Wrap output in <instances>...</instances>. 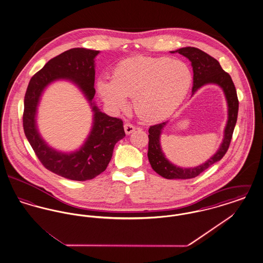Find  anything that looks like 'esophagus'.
<instances>
[{
    "instance_id": "34e87169",
    "label": "esophagus",
    "mask_w": 263,
    "mask_h": 263,
    "mask_svg": "<svg viewBox=\"0 0 263 263\" xmlns=\"http://www.w3.org/2000/svg\"><path fill=\"white\" fill-rule=\"evenodd\" d=\"M135 126L132 125L131 123H125L124 124V130H125V133L127 135H130L131 133H133L135 131Z\"/></svg>"
}]
</instances>
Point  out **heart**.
<instances>
[{
    "instance_id": "1",
    "label": "heart",
    "mask_w": 263,
    "mask_h": 263,
    "mask_svg": "<svg viewBox=\"0 0 263 263\" xmlns=\"http://www.w3.org/2000/svg\"><path fill=\"white\" fill-rule=\"evenodd\" d=\"M186 63L167 57L135 56L116 65L112 78L101 76L97 88L102 100L123 108L134 97V108L146 121L168 117L185 99L192 84Z\"/></svg>"
}]
</instances>
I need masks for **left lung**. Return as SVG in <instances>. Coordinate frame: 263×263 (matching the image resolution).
Listing matches in <instances>:
<instances>
[{
	"label": "left lung",
	"mask_w": 263,
	"mask_h": 263,
	"mask_svg": "<svg viewBox=\"0 0 263 263\" xmlns=\"http://www.w3.org/2000/svg\"><path fill=\"white\" fill-rule=\"evenodd\" d=\"M175 52H178L179 54L185 56L191 62L193 68L192 92L194 93L198 88L204 85L216 84L223 88L229 108V117L225 128V136L220 149L217 151V153L206 163L196 167L182 168L170 163L163 155L160 143V136L166 122L150 126L148 136V158L152 168L158 175L167 179H187L200 175L201 173H203L214 163L219 162L225 156L227 151L230 147L234 129L238 119V100L236 87L233 83L231 76L222 69L220 63L215 58H213L212 56L195 47H183ZM172 53H175V51H172Z\"/></svg>",
	"instance_id": "obj_1"
}]
</instances>
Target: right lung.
Segmentation results:
<instances>
[{"label": "right lung", "mask_w": 263, "mask_h": 263, "mask_svg": "<svg viewBox=\"0 0 263 263\" xmlns=\"http://www.w3.org/2000/svg\"><path fill=\"white\" fill-rule=\"evenodd\" d=\"M100 52L73 48L52 58L30 79L25 96L23 124L25 134L38 160L47 170L68 179L84 181L105 171L112 157L115 144L125 136L123 121L102 113L93 104L95 57ZM67 78L74 81L93 105L94 126L88 140L79 151L62 154L51 149L41 139L35 126L39 98L51 81Z\"/></svg>", "instance_id": "add662e5"}]
</instances>
